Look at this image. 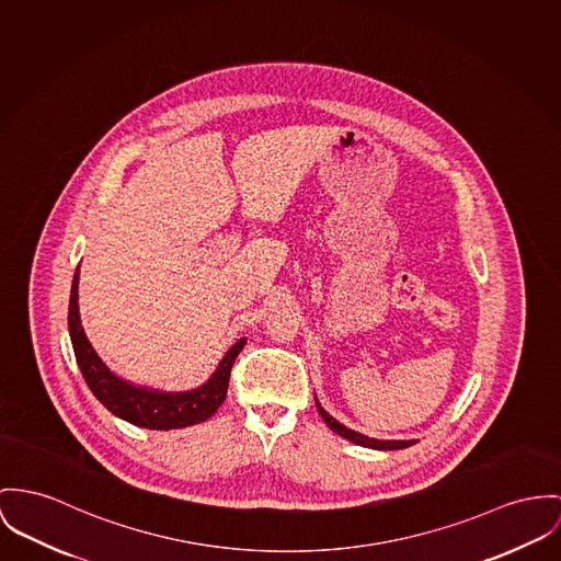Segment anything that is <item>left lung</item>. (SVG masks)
Listing matches in <instances>:
<instances>
[{"instance_id": "left-lung-1", "label": "left lung", "mask_w": 561, "mask_h": 561, "mask_svg": "<svg viewBox=\"0 0 561 561\" xmlns=\"http://www.w3.org/2000/svg\"><path fill=\"white\" fill-rule=\"evenodd\" d=\"M318 405V412H320V416L324 419V423L333 430V432L337 433V435H342L345 439H350V442H354V444H358V446H367V448H378V450H397V448H408V446H412L414 444V439H410V442H382V439H374V437H367V435H360V433L352 432V430H347L344 427L342 423H337L331 414H327L322 408H320V403H316Z\"/></svg>"}]
</instances>
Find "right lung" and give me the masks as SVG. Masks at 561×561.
Instances as JSON below:
<instances>
[{
  "instance_id": "add662e5",
  "label": "right lung",
  "mask_w": 561,
  "mask_h": 561,
  "mask_svg": "<svg viewBox=\"0 0 561 561\" xmlns=\"http://www.w3.org/2000/svg\"><path fill=\"white\" fill-rule=\"evenodd\" d=\"M68 329L75 347L77 363L85 378L87 387L98 397V401L115 416L145 430H181L198 425L216 414L217 408L226 399L230 369L243 350L245 340H239L221 358L216 374L207 385L187 392H160L149 388L134 387L108 371L102 358L89 344L79 316V268L72 279Z\"/></svg>"
}]
</instances>
